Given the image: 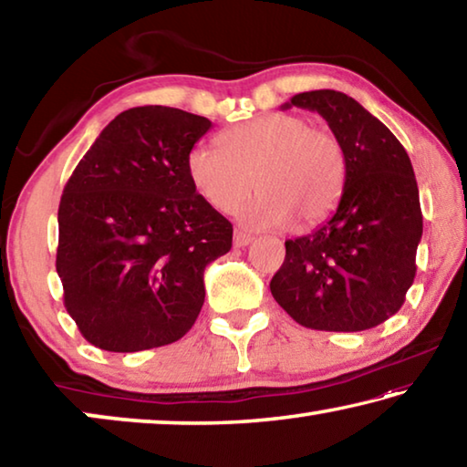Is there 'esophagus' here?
I'll return each mask as SVG.
<instances>
[{"label": "esophagus", "instance_id": "esophagus-1", "mask_svg": "<svg viewBox=\"0 0 467 467\" xmlns=\"http://www.w3.org/2000/svg\"><path fill=\"white\" fill-rule=\"evenodd\" d=\"M253 241V236L249 233H243V231H234L233 236V243L234 247H247V244Z\"/></svg>", "mask_w": 467, "mask_h": 467}]
</instances>
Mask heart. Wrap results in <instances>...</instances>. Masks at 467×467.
Listing matches in <instances>:
<instances>
[{"label": "heart", "mask_w": 467, "mask_h": 467, "mask_svg": "<svg viewBox=\"0 0 467 467\" xmlns=\"http://www.w3.org/2000/svg\"><path fill=\"white\" fill-rule=\"evenodd\" d=\"M218 141L220 148L195 144L187 154L189 181L214 210H236L255 185L259 193L241 210L244 223L305 231L339 203L348 177L344 146L305 117L262 115Z\"/></svg>", "instance_id": "obj_1"}]
</instances>
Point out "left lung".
Instances as JSON below:
<instances>
[{"mask_svg": "<svg viewBox=\"0 0 467 467\" xmlns=\"http://www.w3.org/2000/svg\"><path fill=\"white\" fill-rule=\"evenodd\" d=\"M290 107L327 121L344 146L348 177L327 223L286 241L270 290L305 327L370 329L400 311L416 275L422 212L412 162L400 140L344 92H300L282 105Z\"/></svg>", "mask_w": 467, "mask_h": 467, "instance_id": "1", "label": "left lung"}]
</instances>
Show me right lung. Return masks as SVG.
Returning a JSON list of instances; mask_svg holds the SVG:
<instances>
[{"instance_id": "right-lung-1", "label": "right lung", "mask_w": 467, "mask_h": 467, "mask_svg": "<svg viewBox=\"0 0 467 467\" xmlns=\"http://www.w3.org/2000/svg\"><path fill=\"white\" fill-rule=\"evenodd\" d=\"M212 121L146 105L94 140L63 189L57 274L80 334L109 352L183 337L202 311L203 270L233 224L195 192L187 154Z\"/></svg>"}]
</instances>
